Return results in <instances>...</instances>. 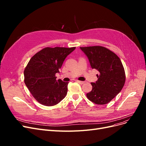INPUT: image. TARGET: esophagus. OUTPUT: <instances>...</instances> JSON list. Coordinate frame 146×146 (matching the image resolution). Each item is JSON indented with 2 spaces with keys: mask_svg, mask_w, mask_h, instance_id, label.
I'll list each match as a JSON object with an SVG mask.
<instances>
[{
  "mask_svg": "<svg viewBox=\"0 0 146 146\" xmlns=\"http://www.w3.org/2000/svg\"><path fill=\"white\" fill-rule=\"evenodd\" d=\"M76 82H78V83L81 84V85H82V84H83L84 83H85V82H83V81H80V80H76Z\"/></svg>",
  "mask_w": 146,
  "mask_h": 146,
  "instance_id": "obj_1",
  "label": "esophagus"
}]
</instances>
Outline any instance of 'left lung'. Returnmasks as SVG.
<instances>
[{
    "mask_svg": "<svg viewBox=\"0 0 146 146\" xmlns=\"http://www.w3.org/2000/svg\"><path fill=\"white\" fill-rule=\"evenodd\" d=\"M89 60L92 69L99 72L98 80L91 83L92 89L88 99L98 105L109 103L120 92L125 82V74L120 58L102 46L80 47Z\"/></svg>",
    "mask_w": 146,
    "mask_h": 146,
    "instance_id": "left-lung-1",
    "label": "left lung"
}]
</instances>
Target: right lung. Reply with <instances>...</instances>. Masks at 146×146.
I'll return each instance as SVG.
<instances>
[{
	"label": "right lung",
	"instance_id": "obj_1",
	"mask_svg": "<svg viewBox=\"0 0 146 146\" xmlns=\"http://www.w3.org/2000/svg\"><path fill=\"white\" fill-rule=\"evenodd\" d=\"M76 47H46L30 60L24 70V82L33 98L45 106H54L67 94L68 82L56 80L65 58Z\"/></svg>",
	"mask_w": 146,
	"mask_h": 146
}]
</instances>
